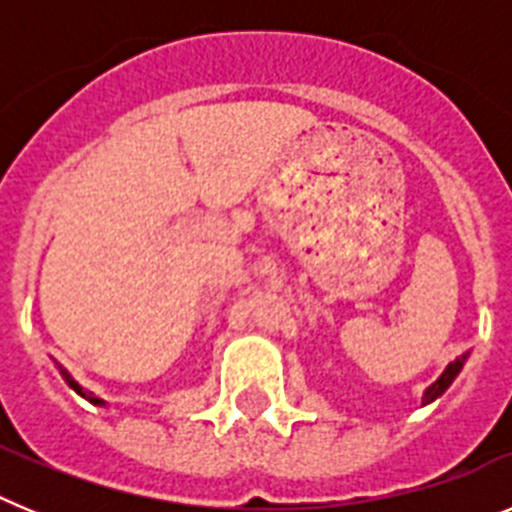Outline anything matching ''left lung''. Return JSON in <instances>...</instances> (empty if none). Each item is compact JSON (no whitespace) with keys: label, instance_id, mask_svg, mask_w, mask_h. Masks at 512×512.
Listing matches in <instances>:
<instances>
[{"label":"left lung","instance_id":"left-lung-1","mask_svg":"<svg viewBox=\"0 0 512 512\" xmlns=\"http://www.w3.org/2000/svg\"><path fill=\"white\" fill-rule=\"evenodd\" d=\"M464 359H467V356H459V359H454L449 366H446V372H443L441 377H438L436 382H433L431 387H428V390H425L423 405H428V402H433L438 395H443V392L449 390V384L454 382V377H456V374H459L461 366H464Z\"/></svg>","mask_w":512,"mask_h":512}]
</instances>
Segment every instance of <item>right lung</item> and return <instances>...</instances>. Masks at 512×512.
<instances>
[{"label":"right lung","mask_w":512,"mask_h":512,"mask_svg":"<svg viewBox=\"0 0 512 512\" xmlns=\"http://www.w3.org/2000/svg\"><path fill=\"white\" fill-rule=\"evenodd\" d=\"M63 377H66V382H69V384H71V387H74V390H76V392H79V395H81V397H87V400H89V402H94V405H102V400H97V397H92V395H89V392H84V390H81L79 384H76V382H74V379H71V374H69V372H66V369H63Z\"/></svg>","instance_id":"obj_1"}]
</instances>
